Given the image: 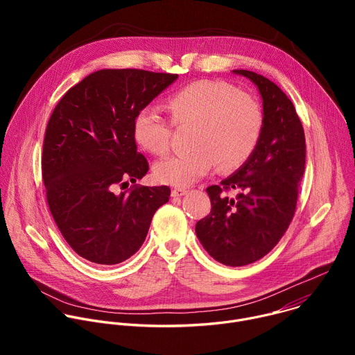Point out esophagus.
I'll return each instance as SVG.
<instances>
[{"label":"esophagus","mask_w":355,"mask_h":355,"mask_svg":"<svg viewBox=\"0 0 355 355\" xmlns=\"http://www.w3.org/2000/svg\"><path fill=\"white\" fill-rule=\"evenodd\" d=\"M188 191H187V188H174L173 191H171V196H182V195H185Z\"/></svg>","instance_id":"34e87169"}]
</instances>
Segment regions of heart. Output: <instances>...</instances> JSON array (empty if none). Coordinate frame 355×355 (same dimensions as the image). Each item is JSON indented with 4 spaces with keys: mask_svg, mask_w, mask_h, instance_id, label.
<instances>
[{
    "mask_svg": "<svg viewBox=\"0 0 355 355\" xmlns=\"http://www.w3.org/2000/svg\"><path fill=\"white\" fill-rule=\"evenodd\" d=\"M167 108L177 129H188L189 151L162 160L156 177L171 185H189L218 163L220 170H234L254 153L264 125L259 99L220 80H198L177 92ZM171 123L156 110L146 107L133 121V136L140 147L164 156L171 146Z\"/></svg>",
    "mask_w": 355,
    "mask_h": 355,
    "instance_id": "1",
    "label": "heart"
}]
</instances>
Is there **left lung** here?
I'll return each instance as SVG.
<instances>
[{
    "instance_id": "left-lung-1",
    "label": "left lung",
    "mask_w": 355,
    "mask_h": 355,
    "mask_svg": "<svg viewBox=\"0 0 355 355\" xmlns=\"http://www.w3.org/2000/svg\"><path fill=\"white\" fill-rule=\"evenodd\" d=\"M263 96L264 125L259 146L243 167L207 192L212 209L195 226L200 244L229 267L256 263L278 244L289 227L306 162V143L292 101L272 81L236 70ZM236 190L238 196L227 193Z\"/></svg>"
}]
</instances>
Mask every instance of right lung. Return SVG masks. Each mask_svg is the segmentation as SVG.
<instances>
[{
  "instance_id": "1",
  "label": "right lung",
  "mask_w": 355,
  "mask_h": 355,
  "mask_svg": "<svg viewBox=\"0 0 355 355\" xmlns=\"http://www.w3.org/2000/svg\"><path fill=\"white\" fill-rule=\"evenodd\" d=\"M177 74L137 69L99 70L71 87L50 116L42 175L47 205L77 254L119 264L141 247L170 188L135 184L148 171L133 121ZM130 180L125 193L118 187Z\"/></svg>"
}]
</instances>
